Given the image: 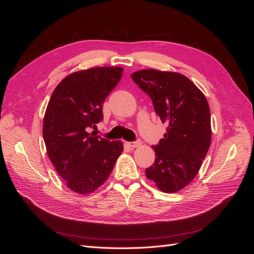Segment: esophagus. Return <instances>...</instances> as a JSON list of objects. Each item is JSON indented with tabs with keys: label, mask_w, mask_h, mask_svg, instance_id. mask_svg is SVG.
I'll return each mask as SVG.
<instances>
[{
	"label": "esophagus",
	"mask_w": 254,
	"mask_h": 254,
	"mask_svg": "<svg viewBox=\"0 0 254 254\" xmlns=\"http://www.w3.org/2000/svg\"><path fill=\"white\" fill-rule=\"evenodd\" d=\"M127 145L129 146L130 148H135L137 146L141 145V141H134V142H128Z\"/></svg>",
	"instance_id": "esophagus-1"
}]
</instances>
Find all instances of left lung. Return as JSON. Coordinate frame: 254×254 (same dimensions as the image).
<instances>
[{
  "label": "left lung",
  "mask_w": 254,
  "mask_h": 254,
  "mask_svg": "<svg viewBox=\"0 0 254 254\" xmlns=\"http://www.w3.org/2000/svg\"><path fill=\"white\" fill-rule=\"evenodd\" d=\"M132 80L152 101L162 123L164 139L151 147L155 163L146 177L165 193L186 188L195 178L211 145V113L205 96L186 76L153 68L131 74Z\"/></svg>",
  "instance_id": "obj_1"
}]
</instances>
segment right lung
Listing matches in <instances>:
<instances>
[{"instance_id":"obj_1","label":"right lung","mask_w":254,"mask_h":254,"mask_svg":"<svg viewBox=\"0 0 254 254\" xmlns=\"http://www.w3.org/2000/svg\"><path fill=\"white\" fill-rule=\"evenodd\" d=\"M123 75L119 66L70 74L54 90L43 120L50 160L66 187L90 194L108 179L123 151L121 141L90 133L103 121V104Z\"/></svg>"}]
</instances>
